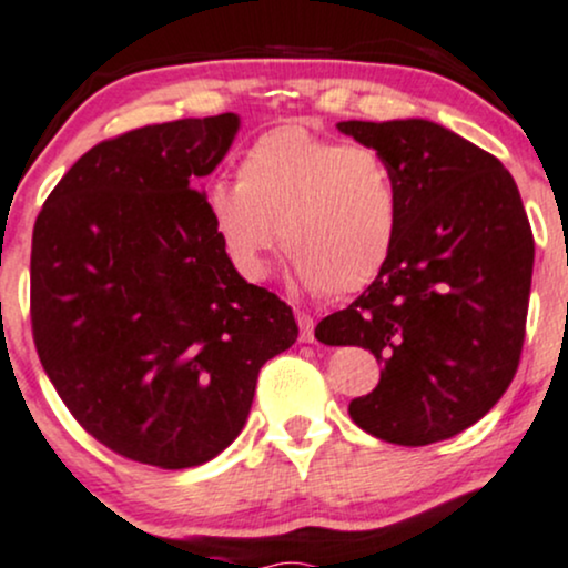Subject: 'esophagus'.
Listing matches in <instances>:
<instances>
[{"label":"esophagus","instance_id":"esophagus-1","mask_svg":"<svg viewBox=\"0 0 568 568\" xmlns=\"http://www.w3.org/2000/svg\"><path fill=\"white\" fill-rule=\"evenodd\" d=\"M297 324H301V341L305 343L314 341V327H316L314 316H308L305 311H297Z\"/></svg>","mask_w":568,"mask_h":568}]
</instances>
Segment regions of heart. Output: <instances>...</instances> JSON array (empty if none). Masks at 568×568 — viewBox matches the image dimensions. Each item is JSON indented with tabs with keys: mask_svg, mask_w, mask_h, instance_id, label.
<instances>
[{
	"mask_svg": "<svg viewBox=\"0 0 568 568\" xmlns=\"http://www.w3.org/2000/svg\"><path fill=\"white\" fill-rule=\"evenodd\" d=\"M206 212L231 265L267 273L282 239L292 278L308 292L354 295L384 273L403 222V190L378 150L284 125L239 161V182H214Z\"/></svg>",
	"mask_w": 568,
	"mask_h": 568,
	"instance_id": "heart-1",
	"label": "heart"
}]
</instances>
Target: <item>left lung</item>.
<instances>
[{
    "label": "left lung",
    "mask_w": 568,
    "mask_h": 568,
    "mask_svg": "<svg viewBox=\"0 0 568 568\" xmlns=\"http://www.w3.org/2000/svg\"><path fill=\"white\" fill-rule=\"evenodd\" d=\"M386 158L403 222L384 273L322 318L327 346H362L381 381L348 405L367 435L429 445L480 422L513 384L526 337L534 235L513 174L432 120H346Z\"/></svg>",
    "instance_id": "8db88e82"
}]
</instances>
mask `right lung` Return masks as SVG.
Wrapping results in <instances>:
<instances>
[{
    "label": "right lung",
    "mask_w": 568,
    "mask_h": 568,
    "mask_svg": "<svg viewBox=\"0 0 568 568\" xmlns=\"http://www.w3.org/2000/svg\"><path fill=\"white\" fill-rule=\"evenodd\" d=\"M239 114L144 125L88 150L31 235V333L82 429L131 462L187 469L244 429L292 308L239 276L199 187Z\"/></svg>",
    "instance_id": "1"
}]
</instances>
